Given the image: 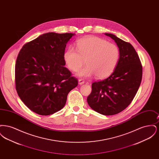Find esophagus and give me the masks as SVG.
<instances>
[{
    "label": "esophagus",
    "mask_w": 159,
    "mask_h": 159,
    "mask_svg": "<svg viewBox=\"0 0 159 159\" xmlns=\"http://www.w3.org/2000/svg\"><path fill=\"white\" fill-rule=\"evenodd\" d=\"M84 83V81L83 80V79H79V84H80V85H82V84H83Z\"/></svg>",
    "instance_id": "1"
}]
</instances>
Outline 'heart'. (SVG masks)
<instances>
[{
	"mask_svg": "<svg viewBox=\"0 0 159 159\" xmlns=\"http://www.w3.org/2000/svg\"><path fill=\"white\" fill-rule=\"evenodd\" d=\"M77 49L69 46L64 51L63 59L68 68L77 71L85 64L84 68L77 73L82 77L96 76L104 79L110 76L116 67L120 58L118 46L97 36H87L77 40Z\"/></svg>",
	"mask_w": 159,
	"mask_h": 159,
	"instance_id": "1",
	"label": "heart"
}]
</instances>
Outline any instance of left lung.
Listing matches in <instances>:
<instances>
[{
	"mask_svg": "<svg viewBox=\"0 0 159 159\" xmlns=\"http://www.w3.org/2000/svg\"><path fill=\"white\" fill-rule=\"evenodd\" d=\"M105 34L116 43L120 51V58L110 76L92 84V92L87 102L94 111L111 116L124 110L134 98L141 82L143 67L130 43L113 34Z\"/></svg>",
	"mask_w": 159,
	"mask_h": 159,
	"instance_id": "left-lung-1",
	"label": "left lung"
}]
</instances>
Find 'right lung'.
<instances>
[{
	"label": "right lung",
	"mask_w": 159,
	"mask_h": 159,
	"mask_svg": "<svg viewBox=\"0 0 159 159\" xmlns=\"http://www.w3.org/2000/svg\"><path fill=\"white\" fill-rule=\"evenodd\" d=\"M75 34L48 33L23 46L15 68L16 90L30 110L48 116L62 109L78 84L64 67L66 44Z\"/></svg>",
	"instance_id": "add662e5"
}]
</instances>
